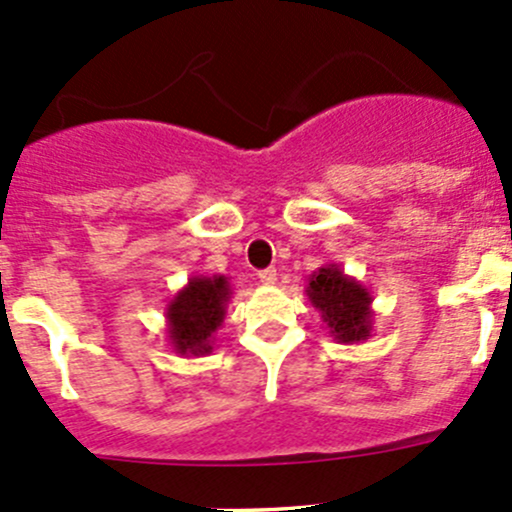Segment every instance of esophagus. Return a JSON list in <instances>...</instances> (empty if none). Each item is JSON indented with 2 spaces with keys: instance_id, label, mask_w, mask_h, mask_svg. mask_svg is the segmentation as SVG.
Wrapping results in <instances>:
<instances>
[{
  "instance_id": "1",
  "label": "esophagus",
  "mask_w": 512,
  "mask_h": 512,
  "mask_svg": "<svg viewBox=\"0 0 512 512\" xmlns=\"http://www.w3.org/2000/svg\"><path fill=\"white\" fill-rule=\"evenodd\" d=\"M257 277H260L262 285H275V282H277V270H275V267H267V270H262Z\"/></svg>"
}]
</instances>
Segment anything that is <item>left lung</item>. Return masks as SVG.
<instances>
[{
    "label": "left lung",
    "instance_id": "1",
    "mask_svg": "<svg viewBox=\"0 0 512 512\" xmlns=\"http://www.w3.org/2000/svg\"><path fill=\"white\" fill-rule=\"evenodd\" d=\"M307 297L312 307L322 314L329 337L339 344L364 342L374 329L371 292L354 277L344 275L339 265H324L307 280Z\"/></svg>",
    "mask_w": 512,
    "mask_h": 512
}]
</instances>
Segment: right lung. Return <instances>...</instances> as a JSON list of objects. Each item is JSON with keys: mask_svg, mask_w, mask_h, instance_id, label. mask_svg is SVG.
Returning a JSON list of instances; mask_svg holds the SVG:
<instances>
[{"mask_svg": "<svg viewBox=\"0 0 512 512\" xmlns=\"http://www.w3.org/2000/svg\"><path fill=\"white\" fill-rule=\"evenodd\" d=\"M232 287L225 275H193L188 285L165 304L168 342L180 356H205L213 352L215 332L223 327Z\"/></svg>", "mask_w": 512, "mask_h": 512, "instance_id": "1", "label": "right lung"}]
</instances>
